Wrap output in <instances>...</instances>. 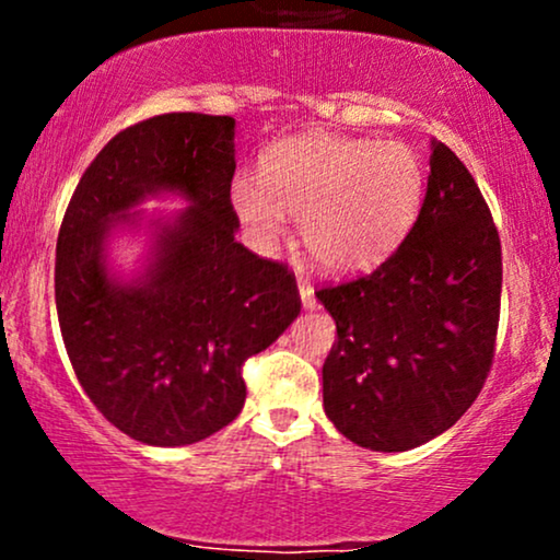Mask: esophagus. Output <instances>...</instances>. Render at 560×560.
I'll use <instances>...</instances> for the list:
<instances>
[{
  "instance_id": "esophagus-1",
  "label": "esophagus",
  "mask_w": 560,
  "mask_h": 560,
  "mask_svg": "<svg viewBox=\"0 0 560 560\" xmlns=\"http://www.w3.org/2000/svg\"><path fill=\"white\" fill-rule=\"evenodd\" d=\"M298 287H300L302 307H305V311H313V307L318 305V302H316V292H313V284H311V281H307V279H300Z\"/></svg>"
}]
</instances>
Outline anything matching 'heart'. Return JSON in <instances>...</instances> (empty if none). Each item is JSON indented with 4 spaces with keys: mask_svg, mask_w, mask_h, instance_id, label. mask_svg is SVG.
Returning <instances> with one entry per match:
<instances>
[{
    "mask_svg": "<svg viewBox=\"0 0 560 560\" xmlns=\"http://www.w3.org/2000/svg\"><path fill=\"white\" fill-rule=\"evenodd\" d=\"M427 168L402 141L311 131L279 141L260 160V184L236 178L231 205L262 247L300 218L305 253L331 273L369 271L408 234L421 208Z\"/></svg>",
    "mask_w": 560,
    "mask_h": 560,
    "instance_id": "heart-1",
    "label": "heart"
}]
</instances>
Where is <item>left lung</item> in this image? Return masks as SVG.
<instances>
[{
  "label": "left lung",
  "mask_w": 560,
  "mask_h": 560,
  "mask_svg": "<svg viewBox=\"0 0 560 560\" xmlns=\"http://www.w3.org/2000/svg\"><path fill=\"white\" fill-rule=\"evenodd\" d=\"M421 213L374 273L318 289L337 324L324 410L355 445L402 453L471 408L494 358L503 258L477 182L432 141Z\"/></svg>",
  "instance_id": "1"
}]
</instances>
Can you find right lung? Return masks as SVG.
Segmentation results:
<instances>
[{"mask_svg": "<svg viewBox=\"0 0 560 560\" xmlns=\"http://www.w3.org/2000/svg\"><path fill=\"white\" fill-rule=\"evenodd\" d=\"M234 118L168 113L102 147L75 186L57 236L55 302L62 342L83 392L120 432L182 447L240 416L242 365L300 316L284 262L234 240ZM176 194L190 208L153 219L142 271H109L106 244L136 208Z\"/></svg>", "mask_w": 560, "mask_h": 560, "instance_id": "right-lung-1", "label": "right lung"}]
</instances>
